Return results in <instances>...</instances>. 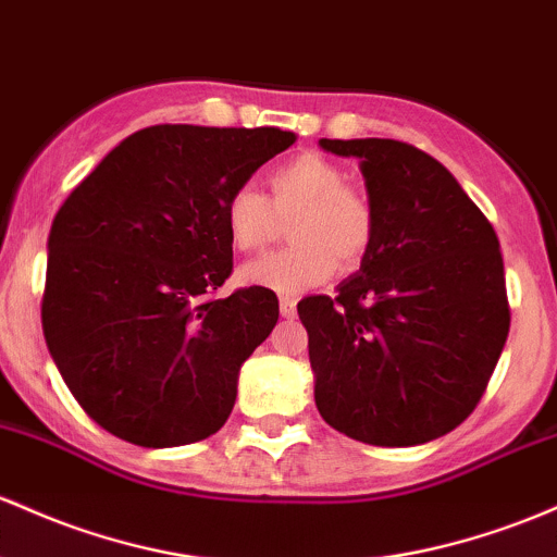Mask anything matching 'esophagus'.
<instances>
[{"label": "esophagus", "mask_w": 557, "mask_h": 557, "mask_svg": "<svg viewBox=\"0 0 557 557\" xmlns=\"http://www.w3.org/2000/svg\"><path fill=\"white\" fill-rule=\"evenodd\" d=\"M296 304L298 301L293 296H280V314H283L285 320H296Z\"/></svg>", "instance_id": "1"}]
</instances>
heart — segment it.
<instances>
[{"label": "heart", "mask_w": 557, "mask_h": 557, "mask_svg": "<svg viewBox=\"0 0 557 557\" xmlns=\"http://www.w3.org/2000/svg\"><path fill=\"white\" fill-rule=\"evenodd\" d=\"M269 198L256 187H235L224 200V224L237 250L264 248L280 219H290V248L274 250L240 269L250 288L296 296L325 283L338 261L354 267L375 240L377 213L362 187L348 185L344 166L320 152H301L267 180Z\"/></svg>", "instance_id": "heart-1"}]
</instances>
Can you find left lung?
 Here are the masks:
<instances>
[{"label": "left lung", "mask_w": 557, "mask_h": 557, "mask_svg": "<svg viewBox=\"0 0 557 557\" xmlns=\"http://www.w3.org/2000/svg\"><path fill=\"white\" fill-rule=\"evenodd\" d=\"M359 158L375 240L338 296H309L314 401L372 447L455 431L484 396L510 330L497 232L436 158L396 139H320Z\"/></svg>", "instance_id": "left-lung-1"}]
</instances>
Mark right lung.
I'll use <instances>...</instances> for the list:
<instances>
[{"instance_id":"1","label":"right lung","mask_w":557,"mask_h":557,"mask_svg":"<svg viewBox=\"0 0 557 557\" xmlns=\"http://www.w3.org/2000/svg\"><path fill=\"white\" fill-rule=\"evenodd\" d=\"M293 143L274 126H148L60 206L41 327L65 386L108 433L163 449L227 423L280 304L264 288L211 298L232 274L224 200Z\"/></svg>"}]
</instances>
